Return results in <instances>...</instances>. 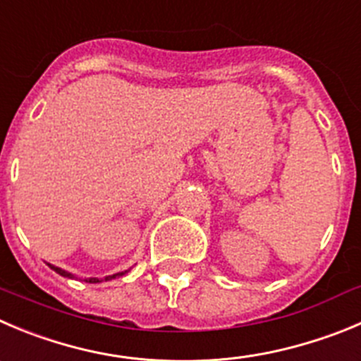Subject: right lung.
<instances>
[{"label":"right lung","mask_w":361,"mask_h":361,"mask_svg":"<svg viewBox=\"0 0 361 361\" xmlns=\"http://www.w3.org/2000/svg\"><path fill=\"white\" fill-rule=\"evenodd\" d=\"M49 267H51L55 272H59L60 276H63V278H76V276L71 274V272L63 271V269H60V267H55V265H51V264H49ZM126 272H128V271L117 272V274H112V276H106V278H104V281H109V279H114V278H119V276L126 274ZM85 281H87V283H101V281H103V279H99V278H87Z\"/></svg>","instance_id":"add662e5"}]
</instances>
